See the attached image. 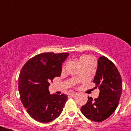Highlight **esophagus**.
Listing matches in <instances>:
<instances>
[{"mask_svg":"<svg viewBox=\"0 0 131 131\" xmlns=\"http://www.w3.org/2000/svg\"><path fill=\"white\" fill-rule=\"evenodd\" d=\"M69 96L71 97H75L76 95H77V93H75V92H71V93H70L69 94Z\"/></svg>","mask_w":131,"mask_h":131,"instance_id":"esophagus-1","label":"esophagus"}]
</instances>
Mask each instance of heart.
I'll use <instances>...</instances> for the list:
<instances>
[{
  "label": "heart",
  "instance_id": "obj_1",
  "mask_svg": "<svg viewBox=\"0 0 131 131\" xmlns=\"http://www.w3.org/2000/svg\"><path fill=\"white\" fill-rule=\"evenodd\" d=\"M84 59H92V58H91V56H86V55L82 56L80 58V60H84Z\"/></svg>",
  "mask_w": 131,
  "mask_h": 131
}]
</instances>
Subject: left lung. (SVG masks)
<instances>
[{
    "label": "left lung",
    "mask_w": 131,
    "mask_h": 131,
    "mask_svg": "<svg viewBox=\"0 0 131 131\" xmlns=\"http://www.w3.org/2000/svg\"><path fill=\"white\" fill-rule=\"evenodd\" d=\"M93 82L100 89L94 100L88 97L86 104L81 108L82 113L91 121H104L115 112L122 92V79L114 63L102 56L98 60V68Z\"/></svg>",
    "instance_id": "obj_1"
}]
</instances>
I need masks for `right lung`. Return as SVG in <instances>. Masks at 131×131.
I'll return each instance as SVG.
<instances>
[{
    "label": "right lung",
    "instance_id": "right-lung-1",
    "mask_svg": "<svg viewBox=\"0 0 131 131\" xmlns=\"http://www.w3.org/2000/svg\"><path fill=\"white\" fill-rule=\"evenodd\" d=\"M69 53L45 52L35 56L25 63L19 76L21 101L29 115L41 123L56 119L63 111L68 96L50 94V83L60 77L62 63Z\"/></svg>",
    "mask_w": 131,
    "mask_h": 131
}]
</instances>
